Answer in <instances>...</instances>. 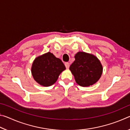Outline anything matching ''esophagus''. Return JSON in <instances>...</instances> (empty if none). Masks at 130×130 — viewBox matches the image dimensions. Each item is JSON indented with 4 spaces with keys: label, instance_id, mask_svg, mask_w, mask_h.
I'll return each instance as SVG.
<instances>
[{
    "label": "esophagus",
    "instance_id": "1",
    "mask_svg": "<svg viewBox=\"0 0 130 130\" xmlns=\"http://www.w3.org/2000/svg\"><path fill=\"white\" fill-rule=\"evenodd\" d=\"M65 67L67 68V69H68V68H69V67H70V64H69V63H68V62H66V63H65Z\"/></svg>",
    "mask_w": 130,
    "mask_h": 130
}]
</instances>
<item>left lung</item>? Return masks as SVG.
<instances>
[{"mask_svg":"<svg viewBox=\"0 0 130 130\" xmlns=\"http://www.w3.org/2000/svg\"><path fill=\"white\" fill-rule=\"evenodd\" d=\"M69 69L76 82L81 87H89L99 80L103 72L100 61L96 56L84 52L76 53Z\"/></svg>","mask_w":130,"mask_h":130,"instance_id":"1","label":"left lung"}]
</instances>
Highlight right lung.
<instances>
[{
  "label": "right lung",
  "instance_id": "1",
  "mask_svg": "<svg viewBox=\"0 0 130 130\" xmlns=\"http://www.w3.org/2000/svg\"><path fill=\"white\" fill-rule=\"evenodd\" d=\"M66 68L60 58L47 52L35 59L31 67V73L36 82L44 87H49L56 82Z\"/></svg>",
  "mask_w": 130,
  "mask_h": 130
}]
</instances>
